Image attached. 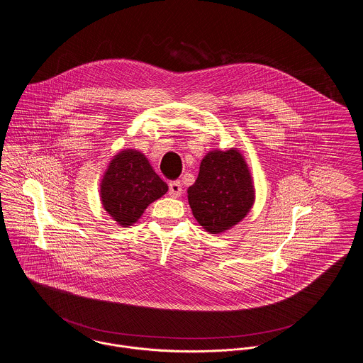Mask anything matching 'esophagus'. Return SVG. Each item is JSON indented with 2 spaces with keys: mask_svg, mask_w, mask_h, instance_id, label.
Returning a JSON list of instances; mask_svg holds the SVG:
<instances>
[{
  "mask_svg": "<svg viewBox=\"0 0 363 363\" xmlns=\"http://www.w3.org/2000/svg\"><path fill=\"white\" fill-rule=\"evenodd\" d=\"M168 195L171 197H179L182 195V185L179 181H172L168 184Z\"/></svg>",
  "mask_w": 363,
  "mask_h": 363,
  "instance_id": "obj_1",
  "label": "esophagus"
}]
</instances>
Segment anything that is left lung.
I'll list each match as a JSON object with an SVG mask.
<instances>
[{"label":"left lung","instance_id":"8db88e82","mask_svg":"<svg viewBox=\"0 0 363 363\" xmlns=\"http://www.w3.org/2000/svg\"><path fill=\"white\" fill-rule=\"evenodd\" d=\"M188 200L207 232L220 233L242 221L254 201L250 172L242 155L233 149L210 152L188 189Z\"/></svg>","mask_w":363,"mask_h":363}]
</instances>
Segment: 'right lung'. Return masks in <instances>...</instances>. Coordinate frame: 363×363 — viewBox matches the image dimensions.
Instances as JSON below:
<instances>
[{"label": "right lung", "mask_w": 363, "mask_h": 363, "mask_svg": "<svg viewBox=\"0 0 363 363\" xmlns=\"http://www.w3.org/2000/svg\"><path fill=\"white\" fill-rule=\"evenodd\" d=\"M168 191L167 184L137 150L117 155L108 168L101 197L105 210L121 226L137 223L145 208Z\"/></svg>", "instance_id": "obj_1"}]
</instances>
